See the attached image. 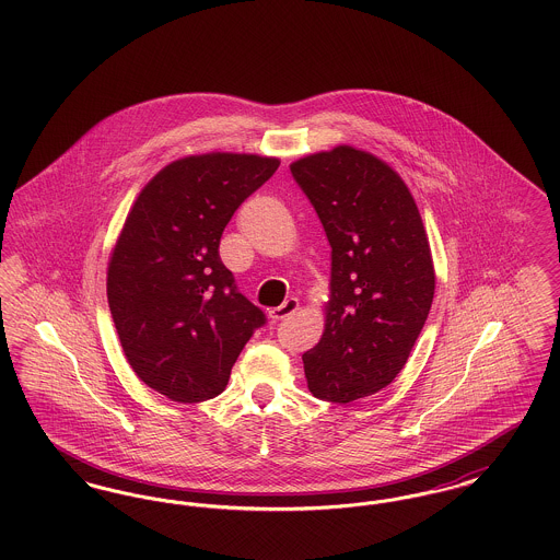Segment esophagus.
<instances>
[{
  "instance_id": "esophagus-1",
  "label": "esophagus",
  "mask_w": 560,
  "mask_h": 560,
  "mask_svg": "<svg viewBox=\"0 0 560 560\" xmlns=\"http://www.w3.org/2000/svg\"><path fill=\"white\" fill-rule=\"evenodd\" d=\"M298 306H300V302H298V298H293V295H290L281 306H277V308H272L270 313H268V317L270 319L275 320H283L285 317H290V315H293L295 311H298Z\"/></svg>"
}]
</instances>
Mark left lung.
<instances>
[{"label":"left lung","instance_id":"left-lung-1","mask_svg":"<svg viewBox=\"0 0 560 560\" xmlns=\"http://www.w3.org/2000/svg\"><path fill=\"white\" fill-rule=\"evenodd\" d=\"M331 245V300L319 345L302 354L317 399L386 388L430 313L434 268L418 206L384 161L352 147L292 163Z\"/></svg>","mask_w":560,"mask_h":560}]
</instances>
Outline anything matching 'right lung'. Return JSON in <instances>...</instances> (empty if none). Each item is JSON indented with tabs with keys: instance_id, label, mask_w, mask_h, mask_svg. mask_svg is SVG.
I'll use <instances>...</instances> for the list:
<instances>
[{
	"instance_id": "right-lung-1",
	"label": "right lung",
	"mask_w": 560,
	"mask_h": 560,
	"mask_svg": "<svg viewBox=\"0 0 560 560\" xmlns=\"http://www.w3.org/2000/svg\"><path fill=\"white\" fill-rule=\"evenodd\" d=\"M279 160L210 153L142 188L108 265V308L136 375L167 399L218 397L267 315L222 265L220 237Z\"/></svg>"
}]
</instances>
